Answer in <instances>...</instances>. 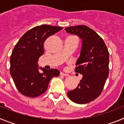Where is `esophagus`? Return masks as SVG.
<instances>
[{"label": "esophagus", "instance_id": "1", "mask_svg": "<svg viewBox=\"0 0 124 124\" xmlns=\"http://www.w3.org/2000/svg\"><path fill=\"white\" fill-rule=\"evenodd\" d=\"M60 75L63 76H68L69 74H66V73H60Z\"/></svg>", "mask_w": 124, "mask_h": 124}]
</instances>
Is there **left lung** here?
I'll list each match as a JSON object with an SVG mask.
<instances>
[{
    "label": "left lung",
    "mask_w": 124,
    "mask_h": 124,
    "mask_svg": "<svg viewBox=\"0 0 124 124\" xmlns=\"http://www.w3.org/2000/svg\"><path fill=\"white\" fill-rule=\"evenodd\" d=\"M64 30L82 40L75 72L83 74V78L76 88L68 92V96L77 104L90 102L101 94L109 76V51L101 37L86 25L67 27Z\"/></svg>",
    "instance_id": "1"
}]
</instances>
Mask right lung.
<instances>
[{"instance_id": "obj_1", "label": "right lung", "mask_w": 124, "mask_h": 124, "mask_svg": "<svg viewBox=\"0 0 124 124\" xmlns=\"http://www.w3.org/2000/svg\"><path fill=\"white\" fill-rule=\"evenodd\" d=\"M62 28L48 25L37 26L25 33L15 46L10 59V73L22 94L29 97L40 96L47 90L51 79L60 75L57 69L38 67V61L44 53L45 41ZM40 69L43 73L39 71Z\"/></svg>"}]
</instances>
